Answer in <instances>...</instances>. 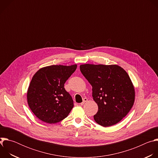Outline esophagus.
I'll return each mask as SVG.
<instances>
[{"label": "esophagus", "mask_w": 158, "mask_h": 158, "mask_svg": "<svg viewBox=\"0 0 158 158\" xmlns=\"http://www.w3.org/2000/svg\"><path fill=\"white\" fill-rule=\"evenodd\" d=\"M87 99L86 98H84L83 99V101L81 103V105H83L85 102H87Z\"/></svg>", "instance_id": "esophagus-1"}]
</instances>
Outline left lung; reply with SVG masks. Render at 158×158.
<instances>
[{
    "instance_id": "8db88e82",
    "label": "left lung",
    "mask_w": 158,
    "mask_h": 158,
    "mask_svg": "<svg viewBox=\"0 0 158 158\" xmlns=\"http://www.w3.org/2000/svg\"><path fill=\"white\" fill-rule=\"evenodd\" d=\"M80 70L93 87V98L98 106L95 121L108 127L121 121L132 108L135 98L127 73L117 65L83 64Z\"/></svg>"
}]
</instances>
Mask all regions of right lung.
Listing matches in <instances>:
<instances>
[{
	"label": "right lung",
	"instance_id": "1",
	"mask_svg": "<svg viewBox=\"0 0 158 158\" xmlns=\"http://www.w3.org/2000/svg\"><path fill=\"white\" fill-rule=\"evenodd\" d=\"M76 68V64L52 65L40 69L34 75L27 98L30 109L40 120L54 124L69 115L74 101L64 84Z\"/></svg>",
	"mask_w": 158,
	"mask_h": 158
}]
</instances>
